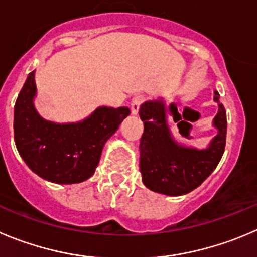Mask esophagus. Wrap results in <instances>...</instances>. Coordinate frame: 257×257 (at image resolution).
I'll return each instance as SVG.
<instances>
[{
    "label": "esophagus",
    "mask_w": 257,
    "mask_h": 257,
    "mask_svg": "<svg viewBox=\"0 0 257 257\" xmlns=\"http://www.w3.org/2000/svg\"><path fill=\"white\" fill-rule=\"evenodd\" d=\"M144 101H145L144 96L134 97L133 101H131V113H133V114H138L139 111H140L141 104L144 103Z\"/></svg>",
    "instance_id": "1"
}]
</instances>
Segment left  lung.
Segmentation results:
<instances>
[{
    "label": "left lung",
    "mask_w": 257,
    "mask_h": 257,
    "mask_svg": "<svg viewBox=\"0 0 257 257\" xmlns=\"http://www.w3.org/2000/svg\"><path fill=\"white\" fill-rule=\"evenodd\" d=\"M218 113L213 124L218 135L204 150L178 145L167 123V112L177 108L173 102L165 106L163 99L141 104L140 117L144 134L140 139V172L150 190L167 195H183L199 187L218 165L226 146L227 117L219 93L214 92Z\"/></svg>",
    "instance_id": "obj_1"
}]
</instances>
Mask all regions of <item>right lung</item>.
I'll return each mask as SVG.
<instances>
[{
  "label": "right lung",
  "mask_w": 257,
  "mask_h": 257,
  "mask_svg": "<svg viewBox=\"0 0 257 257\" xmlns=\"http://www.w3.org/2000/svg\"><path fill=\"white\" fill-rule=\"evenodd\" d=\"M35 70L15 103L14 136L19 154L35 174L58 184H74L94 174L106 141L130 114L128 107H99L78 123L59 124L39 116L33 99Z\"/></svg>",
  "instance_id": "obj_1"
}]
</instances>
